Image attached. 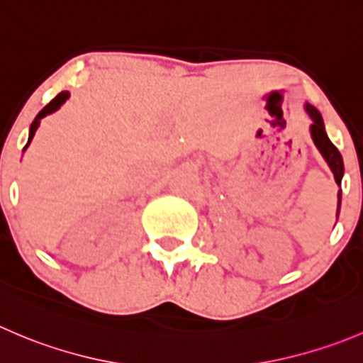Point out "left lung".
<instances>
[{"mask_svg":"<svg viewBox=\"0 0 363 363\" xmlns=\"http://www.w3.org/2000/svg\"><path fill=\"white\" fill-rule=\"evenodd\" d=\"M305 110H307L308 117L312 118V124H311V135L312 140H314L315 147L318 150L321 152V156L325 157V161L328 163L330 170L333 172V177H335V182L340 186V181H342V175H344V161L342 156H340L339 149L330 142L328 135L325 131V122H323L321 113L315 110L312 104H305ZM340 200H342V189H339V206H337V216H339V211H340Z\"/></svg>","mask_w":363,"mask_h":363,"instance_id":"obj_1","label":"left lung"}]
</instances>
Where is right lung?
<instances>
[{
  "instance_id": "right-lung-1",
  "label": "right lung",
  "mask_w": 363,
  "mask_h": 363,
  "mask_svg": "<svg viewBox=\"0 0 363 363\" xmlns=\"http://www.w3.org/2000/svg\"><path fill=\"white\" fill-rule=\"evenodd\" d=\"M69 96H70L69 92H60L58 96H56L55 99H52L51 103L48 104V106H44V108H42V110H40V113H38L37 117H35V121L31 122V125H30V138H28V143H26V145H24V149H26V147L30 145V142H31V140H33V136H35V131H37V129H38V124H40V121H42V118H44L45 115H49V113H52V111H56V110H58V108L62 106V104L65 103L67 99H69Z\"/></svg>"
}]
</instances>
